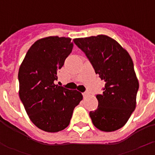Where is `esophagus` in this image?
<instances>
[{"mask_svg": "<svg viewBox=\"0 0 155 155\" xmlns=\"http://www.w3.org/2000/svg\"><path fill=\"white\" fill-rule=\"evenodd\" d=\"M82 95H83L84 98H85L87 96V95H88V94H87V92H85V93L82 94Z\"/></svg>", "mask_w": 155, "mask_h": 155, "instance_id": "esophagus-1", "label": "esophagus"}]
</instances>
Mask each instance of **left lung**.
Segmentation results:
<instances>
[{
  "mask_svg": "<svg viewBox=\"0 0 155 155\" xmlns=\"http://www.w3.org/2000/svg\"><path fill=\"white\" fill-rule=\"evenodd\" d=\"M85 52L96 74L105 82L102 94H97L98 107L89 115L97 129L112 132L122 127L137 104L139 82L129 53L107 35L73 40Z\"/></svg>",
  "mask_w": 155,
  "mask_h": 155,
  "instance_id": "left-lung-1",
  "label": "left lung"
}]
</instances>
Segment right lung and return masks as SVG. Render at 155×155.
I'll list each match as a JSON object with an SVG mask.
<instances>
[{
    "label": "right lung",
    "mask_w": 155,
    "mask_h": 155,
    "mask_svg": "<svg viewBox=\"0 0 155 155\" xmlns=\"http://www.w3.org/2000/svg\"><path fill=\"white\" fill-rule=\"evenodd\" d=\"M73 48L69 37L40 39L29 48L18 70L20 99L31 121L46 132L65 129L82 100L78 91L54 84Z\"/></svg>",
    "instance_id": "1"
}]
</instances>
